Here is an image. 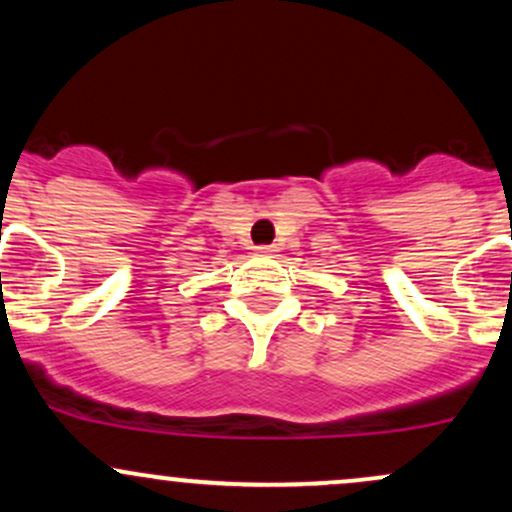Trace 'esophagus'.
<instances>
[{"label":"esophagus","instance_id":"1","mask_svg":"<svg viewBox=\"0 0 512 512\" xmlns=\"http://www.w3.org/2000/svg\"><path fill=\"white\" fill-rule=\"evenodd\" d=\"M274 252H276L274 245H260V248H257V255H262V257H272Z\"/></svg>","mask_w":512,"mask_h":512}]
</instances>
